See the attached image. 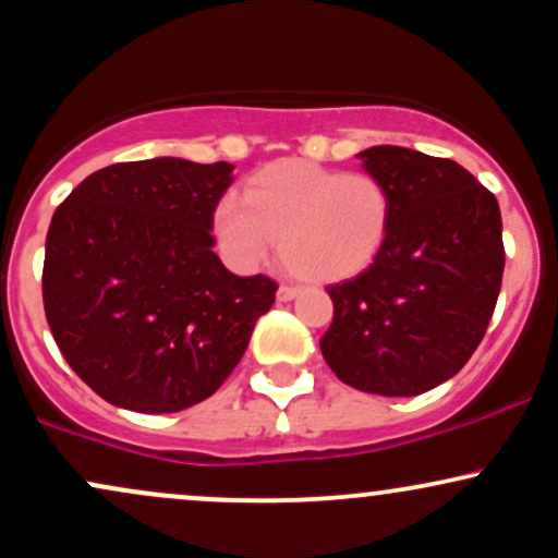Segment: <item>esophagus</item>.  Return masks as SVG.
Here are the masks:
<instances>
[{"label": "esophagus", "instance_id": "34e87169", "mask_svg": "<svg viewBox=\"0 0 558 558\" xmlns=\"http://www.w3.org/2000/svg\"><path fill=\"white\" fill-rule=\"evenodd\" d=\"M301 291V288L299 286H280L278 288V301H291L293 296H296V293Z\"/></svg>", "mask_w": 558, "mask_h": 558}]
</instances>
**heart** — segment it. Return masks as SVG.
I'll return each mask as SVG.
<instances>
[{
    "label": "heart",
    "instance_id": "b5f03b06",
    "mask_svg": "<svg viewBox=\"0 0 558 558\" xmlns=\"http://www.w3.org/2000/svg\"><path fill=\"white\" fill-rule=\"evenodd\" d=\"M215 226L228 257L243 270L262 265L280 239L288 270L310 283H336L362 272L383 248L390 194L367 172L283 159L248 178L243 202H220Z\"/></svg>",
    "mask_w": 558,
    "mask_h": 558
}]
</instances>
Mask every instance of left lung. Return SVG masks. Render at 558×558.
<instances>
[{
  "label": "left lung",
  "instance_id": "left-lung-1",
  "mask_svg": "<svg viewBox=\"0 0 558 558\" xmlns=\"http://www.w3.org/2000/svg\"><path fill=\"white\" fill-rule=\"evenodd\" d=\"M360 159L386 183L390 228L367 270L328 286L319 349L345 386L420 396L457 375L488 330L504 278L501 209L453 159L403 146Z\"/></svg>",
  "mask_w": 558,
  "mask_h": 558
}]
</instances>
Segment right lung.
I'll return each mask as SVG.
<instances>
[{
	"mask_svg": "<svg viewBox=\"0 0 558 558\" xmlns=\"http://www.w3.org/2000/svg\"><path fill=\"white\" fill-rule=\"evenodd\" d=\"M233 165L118 162L70 191L49 222L44 312L73 373L144 414L209 399L241 362L278 283L213 252Z\"/></svg>",
	"mask_w": 558,
	"mask_h": 558,
	"instance_id": "1",
	"label": "right lung"
}]
</instances>
